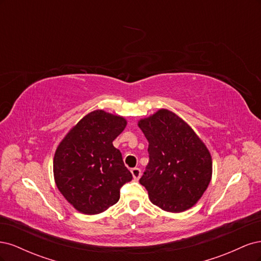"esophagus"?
I'll return each instance as SVG.
<instances>
[{"instance_id": "esophagus-1", "label": "esophagus", "mask_w": 261, "mask_h": 261, "mask_svg": "<svg viewBox=\"0 0 261 261\" xmlns=\"http://www.w3.org/2000/svg\"><path fill=\"white\" fill-rule=\"evenodd\" d=\"M130 172H132V174H133V177H134V179H139V177H140V175H141V172H140V169H138V168H134V169H132L130 170Z\"/></svg>"}]
</instances>
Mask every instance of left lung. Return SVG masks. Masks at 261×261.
Instances as JSON below:
<instances>
[{
  "instance_id": "1",
  "label": "left lung",
  "mask_w": 261,
  "mask_h": 261,
  "mask_svg": "<svg viewBox=\"0 0 261 261\" xmlns=\"http://www.w3.org/2000/svg\"><path fill=\"white\" fill-rule=\"evenodd\" d=\"M149 147V164L139 183L160 209L179 213L194 207L212 177V158L200 137L168 109L140 118Z\"/></svg>"
}]
</instances>
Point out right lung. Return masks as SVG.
<instances>
[{"label":"right lung","mask_w":261,"mask_h":261,"mask_svg":"<svg viewBox=\"0 0 261 261\" xmlns=\"http://www.w3.org/2000/svg\"><path fill=\"white\" fill-rule=\"evenodd\" d=\"M126 118L94 110L64 136L55 150L53 175L64 198L84 215H98L120 199V188L132 180L113 140Z\"/></svg>","instance_id":"1"}]
</instances>
